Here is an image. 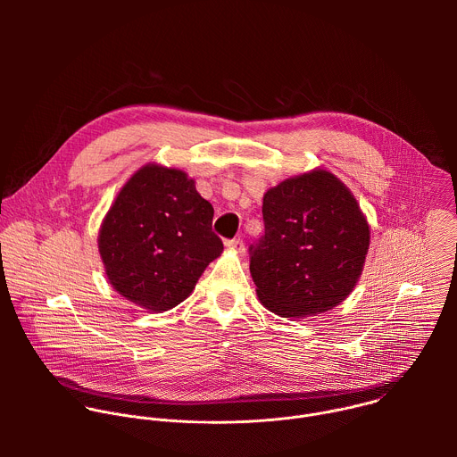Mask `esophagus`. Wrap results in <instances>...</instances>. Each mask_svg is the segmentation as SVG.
I'll return each mask as SVG.
<instances>
[{"label": "esophagus", "mask_w": 457, "mask_h": 457, "mask_svg": "<svg viewBox=\"0 0 457 457\" xmlns=\"http://www.w3.org/2000/svg\"><path fill=\"white\" fill-rule=\"evenodd\" d=\"M226 247H229V249H233V251H237V253H244L245 251V247H244V240L238 237V238H231V240H226Z\"/></svg>", "instance_id": "34e87169"}]
</instances>
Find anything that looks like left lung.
<instances>
[{
	"mask_svg": "<svg viewBox=\"0 0 457 457\" xmlns=\"http://www.w3.org/2000/svg\"><path fill=\"white\" fill-rule=\"evenodd\" d=\"M266 231L249 245L258 300L280 316L331 311L354 289L369 249V224L333 173L314 170L264 195Z\"/></svg>",
	"mask_w": 457,
	"mask_h": 457,
	"instance_id": "obj_1",
	"label": "left lung"
}]
</instances>
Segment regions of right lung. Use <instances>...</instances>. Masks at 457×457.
Returning a JSON list of instances; mask_svg holds the SVG:
<instances>
[{"mask_svg": "<svg viewBox=\"0 0 457 457\" xmlns=\"http://www.w3.org/2000/svg\"><path fill=\"white\" fill-rule=\"evenodd\" d=\"M212 224L213 206L184 171L141 168L119 191L99 231L112 287L150 311L179 305L224 249Z\"/></svg>", "mask_w": 457, "mask_h": 457, "instance_id": "right-lung-1", "label": "right lung"}]
</instances>
